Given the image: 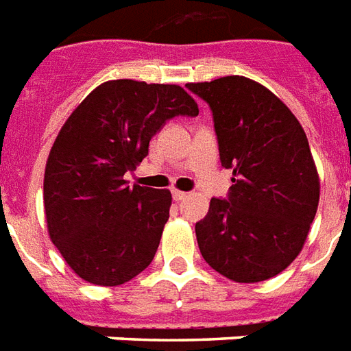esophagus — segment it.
Here are the masks:
<instances>
[{
  "label": "esophagus",
  "instance_id": "esophagus-1",
  "mask_svg": "<svg viewBox=\"0 0 351 351\" xmlns=\"http://www.w3.org/2000/svg\"><path fill=\"white\" fill-rule=\"evenodd\" d=\"M186 197H187V193L180 191V189H173V198H175L176 202H180V200H184Z\"/></svg>",
  "mask_w": 351,
  "mask_h": 351
}]
</instances>
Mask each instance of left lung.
Here are the masks:
<instances>
[{"label": "left lung", "mask_w": 351, "mask_h": 351, "mask_svg": "<svg viewBox=\"0 0 351 351\" xmlns=\"http://www.w3.org/2000/svg\"><path fill=\"white\" fill-rule=\"evenodd\" d=\"M186 87L211 107L220 162L233 169L228 200L211 198L195 226L200 253L234 282L267 280L302 251L319 206L304 129L271 90L244 76Z\"/></svg>", "instance_id": "obj_1"}]
</instances>
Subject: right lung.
Returning <instances> with one entry per match:
<instances>
[{"instance_id":"1","label":"right lung","mask_w":351,"mask_h":351,"mask_svg":"<svg viewBox=\"0 0 351 351\" xmlns=\"http://www.w3.org/2000/svg\"><path fill=\"white\" fill-rule=\"evenodd\" d=\"M178 114H198L180 85L111 80L60 129L43 178L47 230L80 278L120 286L153 262L173 198L169 189L127 186L123 175Z\"/></svg>"}]
</instances>
